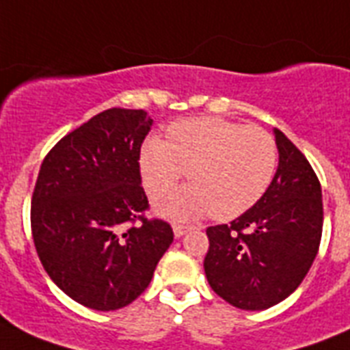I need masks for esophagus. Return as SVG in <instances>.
Returning <instances> with one entry per match:
<instances>
[{
  "mask_svg": "<svg viewBox=\"0 0 350 350\" xmlns=\"http://www.w3.org/2000/svg\"><path fill=\"white\" fill-rule=\"evenodd\" d=\"M189 229H191L189 225H181V224H174V225H172V230H174L176 238H181V236H183V234H185Z\"/></svg>",
  "mask_w": 350,
  "mask_h": 350,
  "instance_id": "1",
  "label": "esophagus"
}]
</instances>
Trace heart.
<instances>
[{
  "label": "heart",
  "mask_w": 350,
  "mask_h": 350,
  "mask_svg": "<svg viewBox=\"0 0 350 350\" xmlns=\"http://www.w3.org/2000/svg\"><path fill=\"white\" fill-rule=\"evenodd\" d=\"M169 142L147 137L139 150L145 191L161 200L185 176L192 181L158 211L169 218L211 213L234 219L260 202L271 185L278 163L274 137L260 126L224 118H189L169 126Z\"/></svg>",
  "instance_id": "obj_1"
}]
</instances>
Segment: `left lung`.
Segmentation results:
<instances>
[{"label": "left lung", "instance_id": "8db88e82", "mask_svg": "<svg viewBox=\"0 0 350 350\" xmlns=\"http://www.w3.org/2000/svg\"><path fill=\"white\" fill-rule=\"evenodd\" d=\"M278 170L260 202L230 225L208 227L203 267L227 304L263 310L280 304L307 276L323 229L321 185L299 148L274 129Z\"/></svg>", "mask_w": 350, "mask_h": 350}]
</instances>
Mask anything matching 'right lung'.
Instances as JSON below:
<instances>
[{
    "instance_id": "obj_1",
    "label": "right lung",
    "mask_w": 350,
    "mask_h": 350,
    "mask_svg": "<svg viewBox=\"0 0 350 350\" xmlns=\"http://www.w3.org/2000/svg\"><path fill=\"white\" fill-rule=\"evenodd\" d=\"M152 120L109 109L52 147L36 180L30 225L40 261L74 301L116 310L148 287L174 232L147 219L139 150Z\"/></svg>"
}]
</instances>
